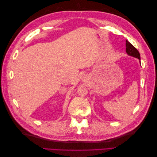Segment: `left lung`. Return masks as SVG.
Here are the masks:
<instances>
[{"mask_svg":"<svg viewBox=\"0 0 157 157\" xmlns=\"http://www.w3.org/2000/svg\"><path fill=\"white\" fill-rule=\"evenodd\" d=\"M126 52L129 56H133V57L137 58L139 59L140 63V52H138V51L136 49L134 46H133L131 43L129 42H128L126 40Z\"/></svg>","mask_w":157,"mask_h":157,"instance_id":"obj_1","label":"left lung"}]
</instances>
